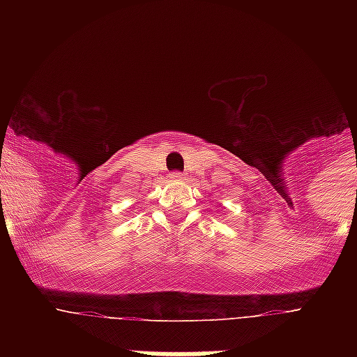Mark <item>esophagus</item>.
Returning <instances> with one entry per match:
<instances>
[{
	"instance_id": "34e87169",
	"label": "esophagus",
	"mask_w": 357,
	"mask_h": 357,
	"mask_svg": "<svg viewBox=\"0 0 357 357\" xmlns=\"http://www.w3.org/2000/svg\"><path fill=\"white\" fill-rule=\"evenodd\" d=\"M172 179H174V181H181V179H183V174L174 172V174H172Z\"/></svg>"
}]
</instances>
